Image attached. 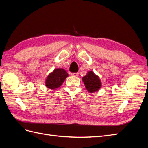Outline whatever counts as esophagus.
Returning <instances> with one entry per match:
<instances>
[{"label": "esophagus", "instance_id": "1", "mask_svg": "<svg viewBox=\"0 0 148 148\" xmlns=\"http://www.w3.org/2000/svg\"><path fill=\"white\" fill-rule=\"evenodd\" d=\"M71 75L73 76V77H78V73H71Z\"/></svg>", "mask_w": 148, "mask_h": 148}]
</instances>
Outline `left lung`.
Wrapping results in <instances>:
<instances>
[{
	"instance_id": "1",
	"label": "left lung",
	"mask_w": 148,
	"mask_h": 148,
	"mask_svg": "<svg viewBox=\"0 0 148 148\" xmlns=\"http://www.w3.org/2000/svg\"><path fill=\"white\" fill-rule=\"evenodd\" d=\"M82 81L87 91L90 93L97 92L102 86V83L99 76L96 75L92 71H89L83 77Z\"/></svg>"
}]
</instances>
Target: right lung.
I'll return each instance as SVG.
<instances>
[{
	"mask_svg": "<svg viewBox=\"0 0 148 148\" xmlns=\"http://www.w3.org/2000/svg\"><path fill=\"white\" fill-rule=\"evenodd\" d=\"M68 77L69 74L65 69L62 68L55 69L46 77L45 80L46 86L52 90H55L61 86Z\"/></svg>",
	"mask_w": 148,
	"mask_h": 148,
	"instance_id": "add662e5",
	"label": "right lung"
}]
</instances>
